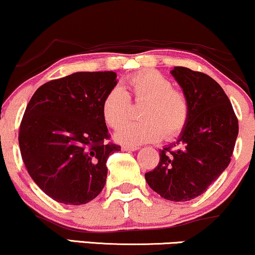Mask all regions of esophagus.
I'll return each mask as SVG.
<instances>
[{
    "label": "esophagus",
    "mask_w": 255,
    "mask_h": 255,
    "mask_svg": "<svg viewBox=\"0 0 255 255\" xmlns=\"http://www.w3.org/2000/svg\"><path fill=\"white\" fill-rule=\"evenodd\" d=\"M139 146H133V145H123L122 150L124 151H136L138 150Z\"/></svg>",
    "instance_id": "34e87169"
}]
</instances>
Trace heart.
<instances>
[{
	"label": "heart",
	"instance_id": "obj_1",
	"mask_svg": "<svg viewBox=\"0 0 255 255\" xmlns=\"http://www.w3.org/2000/svg\"><path fill=\"white\" fill-rule=\"evenodd\" d=\"M128 85L136 101H146L140 117L143 122L128 123L115 133L117 142L125 145H139L175 137L186 127L190 106L181 92L173 89V83L158 71L148 70L128 77ZM130 97L124 87L115 86L101 103V115L107 125L116 128L128 118Z\"/></svg>",
	"mask_w": 255,
	"mask_h": 255
}]
</instances>
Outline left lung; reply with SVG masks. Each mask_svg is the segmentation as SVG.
I'll return each instance as SVG.
<instances>
[{
	"label": "left lung",
	"instance_id": "8db88e82",
	"mask_svg": "<svg viewBox=\"0 0 255 255\" xmlns=\"http://www.w3.org/2000/svg\"><path fill=\"white\" fill-rule=\"evenodd\" d=\"M190 106L176 142L160 150V162L145 180L164 199L187 202L204 193L230 162L239 122L230 100L209 75L188 68L170 71Z\"/></svg>",
	"mask_w": 255,
	"mask_h": 255
}]
</instances>
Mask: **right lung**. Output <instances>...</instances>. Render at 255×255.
I'll use <instances>...</instances> for the list:
<instances>
[{
    "mask_svg": "<svg viewBox=\"0 0 255 255\" xmlns=\"http://www.w3.org/2000/svg\"><path fill=\"white\" fill-rule=\"evenodd\" d=\"M113 71H80L40 86L27 105L19 145L27 172L58 203L91 202L106 184V161L121 146L101 115L105 95L117 85Z\"/></svg>",
    "mask_w": 255,
    "mask_h": 255,
    "instance_id": "add662e5",
    "label": "right lung"
}]
</instances>
